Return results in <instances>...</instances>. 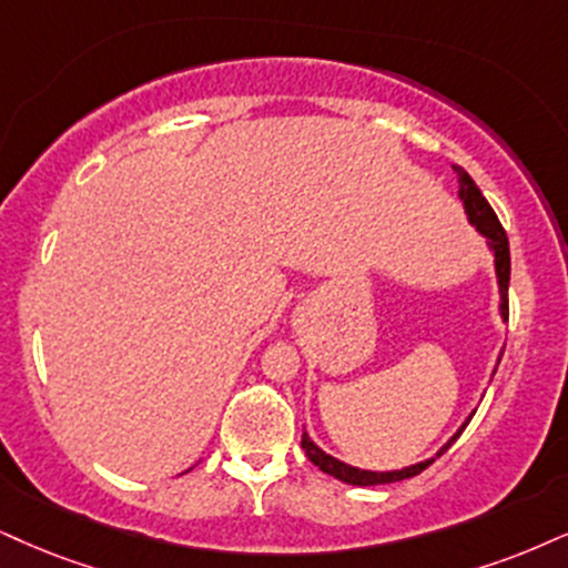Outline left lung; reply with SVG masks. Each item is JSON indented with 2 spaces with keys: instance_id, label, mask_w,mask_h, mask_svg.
Segmentation results:
<instances>
[{
  "instance_id": "left-lung-1",
  "label": "left lung",
  "mask_w": 568,
  "mask_h": 568,
  "mask_svg": "<svg viewBox=\"0 0 568 568\" xmlns=\"http://www.w3.org/2000/svg\"><path fill=\"white\" fill-rule=\"evenodd\" d=\"M455 176H458V186H460V200H464V207H466V215L468 221L477 226L481 234L489 240V247L495 252V271H498V284H500V313L503 318L508 321V282H510V250H508V236H506V229L500 226L498 215H495V210L489 207V202L485 200V194L479 192V186L474 184V179L468 176L464 168L455 165L453 168ZM466 429V424L460 426V432ZM460 432L455 434V437L447 443L443 450L437 453V458L443 455L447 447H450L455 439L460 437ZM303 450L307 458L316 464L321 471L324 474H332L334 479L339 481H347V485H358V487H371V485H389V481H400V479H410L416 477V474H422L426 466L432 464V460H424V464H416V466H408V468H400V471H361V468H353L347 464H342V460L332 458V455H326L321 447L313 443L307 434H303Z\"/></svg>"
}]
</instances>
